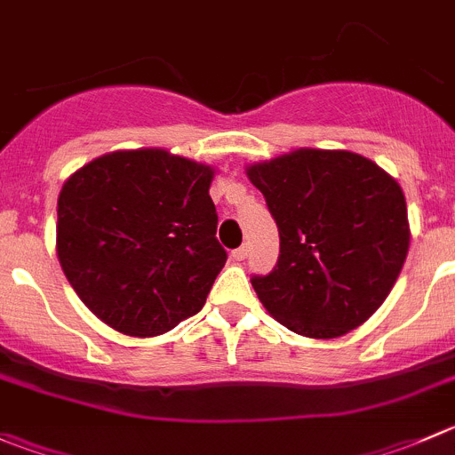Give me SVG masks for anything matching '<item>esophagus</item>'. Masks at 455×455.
I'll return each instance as SVG.
<instances>
[{"label":"esophagus","mask_w":455,"mask_h":455,"mask_svg":"<svg viewBox=\"0 0 455 455\" xmlns=\"http://www.w3.org/2000/svg\"><path fill=\"white\" fill-rule=\"evenodd\" d=\"M246 253H249V249H246V246H240V249H235L231 253V258L235 259V262H242V259L246 258Z\"/></svg>","instance_id":"obj_1"}]
</instances>
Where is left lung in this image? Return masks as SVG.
<instances>
[{"instance_id": "8db88e82", "label": "left lung", "mask_w": 455, "mask_h": 455, "mask_svg": "<svg viewBox=\"0 0 455 455\" xmlns=\"http://www.w3.org/2000/svg\"><path fill=\"white\" fill-rule=\"evenodd\" d=\"M280 231V258L255 293L280 324L329 339L367 322L394 289L411 242L395 178L342 148H295L246 166Z\"/></svg>"}]
</instances>
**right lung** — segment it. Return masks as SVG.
I'll list each match as a JSON object with an SVG mask.
<instances>
[{"label": "right lung", "mask_w": 455, "mask_h": 455, "mask_svg": "<svg viewBox=\"0 0 455 455\" xmlns=\"http://www.w3.org/2000/svg\"><path fill=\"white\" fill-rule=\"evenodd\" d=\"M215 166L122 148L75 171L57 197V259L88 311L131 338L196 315L227 251L209 196Z\"/></svg>", "instance_id": "obj_1"}]
</instances>
